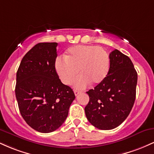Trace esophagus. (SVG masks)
<instances>
[{
    "mask_svg": "<svg viewBox=\"0 0 154 154\" xmlns=\"http://www.w3.org/2000/svg\"><path fill=\"white\" fill-rule=\"evenodd\" d=\"M74 93H75V95H77L79 94V93H81V91H77V90H75V91H74Z\"/></svg>",
    "mask_w": 154,
    "mask_h": 154,
    "instance_id": "esophagus-1",
    "label": "esophagus"
}]
</instances>
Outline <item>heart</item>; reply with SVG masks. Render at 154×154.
Wrapping results in <instances>:
<instances>
[{
  "mask_svg": "<svg viewBox=\"0 0 154 154\" xmlns=\"http://www.w3.org/2000/svg\"><path fill=\"white\" fill-rule=\"evenodd\" d=\"M56 70L65 85H70L79 73L80 75L74 82L78 89L87 87L91 82L98 85L107 77L110 69V59L103 48L95 45H76L70 48L64 58H57Z\"/></svg>",
  "mask_w": 154,
  "mask_h": 154,
  "instance_id": "obj_1",
  "label": "heart"
}]
</instances>
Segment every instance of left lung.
I'll return each mask as SVG.
<instances>
[{
  "label": "left lung",
  "instance_id": "left-lung-1",
  "mask_svg": "<svg viewBox=\"0 0 154 154\" xmlns=\"http://www.w3.org/2000/svg\"><path fill=\"white\" fill-rule=\"evenodd\" d=\"M107 77L94 89L86 92L90 100L85 108L86 117L96 128H116L126 119L136 96L137 74L130 58L119 51L109 54Z\"/></svg>",
  "mask_w": 154,
  "mask_h": 154
}]
</instances>
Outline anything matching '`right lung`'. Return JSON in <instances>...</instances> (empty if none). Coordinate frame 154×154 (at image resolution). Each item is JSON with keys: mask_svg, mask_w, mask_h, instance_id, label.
I'll return each instance as SVG.
<instances>
[{"mask_svg": "<svg viewBox=\"0 0 154 154\" xmlns=\"http://www.w3.org/2000/svg\"><path fill=\"white\" fill-rule=\"evenodd\" d=\"M57 43H40L24 55L17 72L15 94L29 126L43 133L60 128L75 95L56 71Z\"/></svg>", "mask_w": 154, "mask_h": 154, "instance_id": "obj_1", "label": "right lung"}]
</instances>
